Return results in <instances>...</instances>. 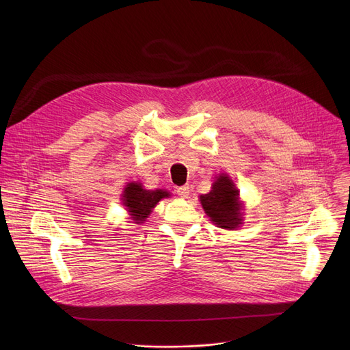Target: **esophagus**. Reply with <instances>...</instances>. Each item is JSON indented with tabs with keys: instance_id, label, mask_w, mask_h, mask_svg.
<instances>
[{
	"instance_id": "34e87169",
	"label": "esophagus",
	"mask_w": 350,
	"mask_h": 350,
	"mask_svg": "<svg viewBox=\"0 0 350 350\" xmlns=\"http://www.w3.org/2000/svg\"><path fill=\"white\" fill-rule=\"evenodd\" d=\"M177 194L180 196V197H189V194H190V187L186 185V186H180V187H177Z\"/></svg>"
}]
</instances>
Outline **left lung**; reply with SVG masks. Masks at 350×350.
Listing matches in <instances>:
<instances>
[{"instance_id": "left-lung-1", "label": "left lung", "mask_w": 350, "mask_h": 350, "mask_svg": "<svg viewBox=\"0 0 350 350\" xmlns=\"http://www.w3.org/2000/svg\"><path fill=\"white\" fill-rule=\"evenodd\" d=\"M200 201L206 214L219 228L231 230L241 224L238 189L227 176H219L214 181L213 190L201 196Z\"/></svg>"}]
</instances>
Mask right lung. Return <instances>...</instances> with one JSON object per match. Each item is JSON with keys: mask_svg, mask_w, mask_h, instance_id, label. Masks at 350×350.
I'll return each mask as SVG.
<instances>
[{"mask_svg": "<svg viewBox=\"0 0 350 350\" xmlns=\"http://www.w3.org/2000/svg\"><path fill=\"white\" fill-rule=\"evenodd\" d=\"M170 194L163 190H144L139 183H129L123 193V204L131 211V215L136 224L143 223L150 215L152 208L164 197Z\"/></svg>", "mask_w": 350, "mask_h": 350, "instance_id": "obj_1", "label": "right lung"}]
</instances>
